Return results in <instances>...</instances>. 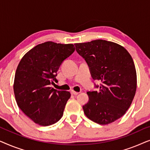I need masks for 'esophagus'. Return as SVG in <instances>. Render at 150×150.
Instances as JSON below:
<instances>
[{
  "mask_svg": "<svg viewBox=\"0 0 150 150\" xmlns=\"http://www.w3.org/2000/svg\"><path fill=\"white\" fill-rule=\"evenodd\" d=\"M71 93L72 94V95H77V94H79V92H76L75 91H74V90H71Z\"/></svg>",
  "mask_w": 150,
  "mask_h": 150,
  "instance_id": "esophagus-1",
  "label": "esophagus"
}]
</instances>
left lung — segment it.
<instances>
[{
    "label": "left lung",
    "mask_w": 150,
    "mask_h": 150,
    "mask_svg": "<svg viewBox=\"0 0 150 150\" xmlns=\"http://www.w3.org/2000/svg\"><path fill=\"white\" fill-rule=\"evenodd\" d=\"M76 50L85 59L98 91L87 93L89 101L83 106L85 115L105 125L115 122L126 113L137 89V74L129 52L120 45L106 40L75 44Z\"/></svg>",
    "instance_id": "obj_1"
}]
</instances>
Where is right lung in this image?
<instances>
[{
  "label": "right lung",
  "instance_id": "add662e5",
  "mask_svg": "<svg viewBox=\"0 0 150 150\" xmlns=\"http://www.w3.org/2000/svg\"><path fill=\"white\" fill-rule=\"evenodd\" d=\"M73 44L47 42L25 54L16 69L13 90L22 111L41 126H50L62 117L70 98L68 91L50 87L57 82V71L74 52Z\"/></svg>",
  "mask_w": 150,
  "mask_h": 150
}]
</instances>
